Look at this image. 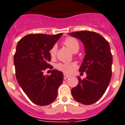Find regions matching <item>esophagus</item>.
I'll return each instance as SVG.
<instances>
[{
    "instance_id": "obj_1",
    "label": "esophagus",
    "mask_w": 125,
    "mask_h": 125,
    "mask_svg": "<svg viewBox=\"0 0 125 125\" xmlns=\"http://www.w3.org/2000/svg\"><path fill=\"white\" fill-rule=\"evenodd\" d=\"M71 76L69 75H67V74H64V80H66L67 79H68L69 77H70Z\"/></svg>"
}]
</instances>
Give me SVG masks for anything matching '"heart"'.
<instances>
[{"label": "heart", "instance_id": "b5f03b06", "mask_svg": "<svg viewBox=\"0 0 125 125\" xmlns=\"http://www.w3.org/2000/svg\"><path fill=\"white\" fill-rule=\"evenodd\" d=\"M63 44L69 49L72 52L77 53L79 50V42L74 38H67L64 40ZM57 50V47L56 45L53 46L50 48L49 53L52 57H54L56 55ZM75 67L74 63H70V64H67V63H58L56 64V67L60 70L61 71H63L64 73H70L73 70V68Z\"/></svg>", "mask_w": 125, "mask_h": 125}]
</instances>
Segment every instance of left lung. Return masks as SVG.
I'll return each mask as SVG.
<instances>
[{"instance_id":"obj_1","label":"left lung","mask_w":125,"mask_h":125,"mask_svg":"<svg viewBox=\"0 0 125 125\" xmlns=\"http://www.w3.org/2000/svg\"><path fill=\"white\" fill-rule=\"evenodd\" d=\"M69 35L83 44L85 55L79 71L87 74L83 80L78 77L79 83L71 89V94L79 103L92 104L104 95L111 80L112 56L109 43L93 31H76Z\"/></svg>"}]
</instances>
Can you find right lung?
Listing matches in <instances>:
<instances>
[{"instance_id":"right-lung-1","label":"right lung","mask_w":125,"mask_h":125,"mask_svg":"<svg viewBox=\"0 0 125 125\" xmlns=\"http://www.w3.org/2000/svg\"><path fill=\"white\" fill-rule=\"evenodd\" d=\"M62 35L29 34L17 44L14 55L16 78L30 100L39 106L55 100L63 81V73L58 70H52L49 76L43 73L46 69H53L48 64L51 61L49 51Z\"/></svg>"}]
</instances>
